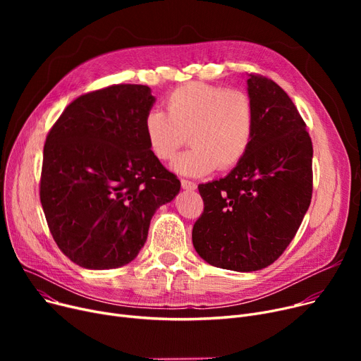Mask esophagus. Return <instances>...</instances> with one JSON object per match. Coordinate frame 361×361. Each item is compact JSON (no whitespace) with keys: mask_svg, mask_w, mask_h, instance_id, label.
<instances>
[{"mask_svg":"<svg viewBox=\"0 0 361 361\" xmlns=\"http://www.w3.org/2000/svg\"><path fill=\"white\" fill-rule=\"evenodd\" d=\"M181 187L184 188V190H196V183L190 181V180H181Z\"/></svg>","mask_w":361,"mask_h":361,"instance_id":"34e87169","label":"esophagus"}]
</instances>
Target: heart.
<instances>
[{
  "mask_svg": "<svg viewBox=\"0 0 361 361\" xmlns=\"http://www.w3.org/2000/svg\"><path fill=\"white\" fill-rule=\"evenodd\" d=\"M166 112L152 109L143 120L149 152L168 162L185 145L192 147L173 164L184 176L230 169L247 154L255 133V106L247 93L200 82L185 83L165 99Z\"/></svg>",
  "mask_w": 361,
  "mask_h": 361,
  "instance_id": "b5f03b06",
  "label": "heart"
}]
</instances>
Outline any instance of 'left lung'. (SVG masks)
<instances>
[{
    "label": "left lung",
    "instance_id": "1",
    "mask_svg": "<svg viewBox=\"0 0 361 361\" xmlns=\"http://www.w3.org/2000/svg\"><path fill=\"white\" fill-rule=\"evenodd\" d=\"M255 133L231 173L199 184L204 209L193 226L197 255L212 267L253 272L287 249L313 190V146L295 105L274 80L249 74Z\"/></svg>",
    "mask_w": 361,
    "mask_h": 361
}]
</instances>
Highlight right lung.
Here are the masks:
<instances>
[{
	"instance_id": "right-lung-1",
	"label": "right lung",
	"mask_w": 361,
	"mask_h": 361,
	"mask_svg": "<svg viewBox=\"0 0 361 361\" xmlns=\"http://www.w3.org/2000/svg\"><path fill=\"white\" fill-rule=\"evenodd\" d=\"M154 102L147 86L112 85L74 99L48 133L41 203L56 245L82 268L130 263L158 207L180 192L146 143Z\"/></svg>"
}]
</instances>
